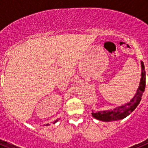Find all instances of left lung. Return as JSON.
Masks as SVG:
<instances>
[{"label":"left lung","instance_id":"left-lung-1","mask_svg":"<svg viewBox=\"0 0 148 148\" xmlns=\"http://www.w3.org/2000/svg\"><path fill=\"white\" fill-rule=\"evenodd\" d=\"M142 64V78H141L140 84L137 90L136 94L135 96L130 101V102L127 104L120 106L118 108H115L111 110L106 111H99L96 113H94L92 111V116L94 118L98 120L103 121H117L125 119V117L130 115L134 110L136 108L138 104L140 103L142 99V94H143L145 89V65L144 63L141 62Z\"/></svg>","mask_w":148,"mask_h":148}]
</instances>
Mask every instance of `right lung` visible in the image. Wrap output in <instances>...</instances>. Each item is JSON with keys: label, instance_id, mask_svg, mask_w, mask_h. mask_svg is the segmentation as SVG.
<instances>
[{"label": "right lung", "instance_id": "add662e5", "mask_svg": "<svg viewBox=\"0 0 148 148\" xmlns=\"http://www.w3.org/2000/svg\"><path fill=\"white\" fill-rule=\"evenodd\" d=\"M56 121H58V120H56V121H55V122H54V123H56Z\"/></svg>", "mask_w": 148, "mask_h": 148}]
</instances>
